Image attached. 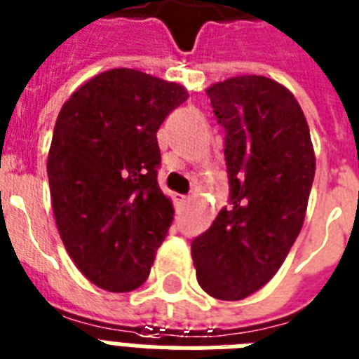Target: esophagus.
Wrapping results in <instances>:
<instances>
[{
    "label": "esophagus",
    "mask_w": 359,
    "mask_h": 359,
    "mask_svg": "<svg viewBox=\"0 0 359 359\" xmlns=\"http://www.w3.org/2000/svg\"><path fill=\"white\" fill-rule=\"evenodd\" d=\"M177 203L186 205V203H189V197H186V195H177Z\"/></svg>",
    "instance_id": "34e87169"
}]
</instances>
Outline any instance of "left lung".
Listing matches in <instances>:
<instances>
[{
  "instance_id": "8db88e82",
  "label": "left lung",
  "mask_w": 359,
  "mask_h": 359,
  "mask_svg": "<svg viewBox=\"0 0 359 359\" xmlns=\"http://www.w3.org/2000/svg\"><path fill=\"white\" fill-rule=\"evenodd\" d=\"M225 129L230 205L191 241L197 282L214 299L240 301L276 275L304 223L316 153L301 104L264 75L206 88Z\"/></svg>"
}]
</instances>
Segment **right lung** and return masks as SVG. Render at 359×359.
Masks as SVG:
<instances>
[{"instance_id":"right-lung-1","label":"right lung","mask_w":359,"mask_h":359,"mask_svg":"<svg viewBox=\"0 0 359 359\" xmlns=\"http://www.w3.org/2000/svg\"><path fill=\"white\" fill-rule=\"evenodd\" d=\"M184 86L138 69L95 75L62 104L48 156L55 223L69 258L112 293L147 280L173 205L156 180V133Z\"/></svg>"}]
</instances>
